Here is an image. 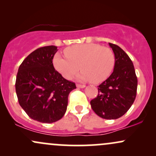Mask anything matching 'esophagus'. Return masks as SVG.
I'll return each mask as SVG.
<instances>
[{"instance_id":"esophagus-1","label":"esophagus","mask_w":156,"mask_h":156,"mask_svg":"<svg viewBox=\"0 0 156 156\" xmlns=\"http://www.w3.org/2000/svg\"><path fill=\"white\" fill-rule=\"evenodd\" d=\"M76 87H78V88H80V89H83L85 88L86 86L85 85H81V84H77Z\"/></svg>"}]
</instances>
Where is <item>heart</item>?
Segmentation results:
<instances>
[{
    "label": "heart",
    "instance_id": "b5f03b06",
    "mask_svg": "<svg viewBox=\"0 0 156 156\" xmlns=\"http://www.w3.org/2000/svg\"><path fill=\"white\" fill-rule=\"evenodd\" d=\"M66 55L53 56L55 69L66 79L70 80L82 69L77 79L99 83L108 78L114 69L115 56L111 48L95 43L78 44L64 50Z\"/></svg>",
    "mask_w": 156,
    "mask_h": 156
}]
</instances>
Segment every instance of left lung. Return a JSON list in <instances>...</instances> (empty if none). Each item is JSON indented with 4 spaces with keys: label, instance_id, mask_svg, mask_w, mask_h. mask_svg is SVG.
Here are the masks:
<instances>
[{
    "label": "left lung",
    "instance_id": "obj_1",
    "mask_svg": "<svg viewBox=\"0 0 156 156\" xmlns=\"http://www.w3.org/2000/svg\"><path fill=\"white\" fill-rule=\"evenodd\" d=\"M115 56L114 71L98 86V94L91 101L92 110L103 119H116L128 111L135 101L137 77L133 62L117 44L108 43Z\"/></svg>",
    "mask_w": 156,
    "mask_h": 156
}]
</instances>
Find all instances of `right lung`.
I'll return each mask as SVG.
<instances>
[{
  "mask_svg": "<svg viewBox=\"0 0 156 156\" xmlns=\"http://www.w3.org/2000/svg\"><path fill=\"white\" fill-rule=\"evenodd\" d=\"M58 49L50 45L30 53L20 66L15 89L20 106L31 117L42 123H53L63 117L68 95L76 84L54 69L53 59Z\"/></svg>",
  "mask_w": 156,
  "mask_h": 156,
  "instance_id": "add662e5",
  "label": "right lung"
}]
</instances>
